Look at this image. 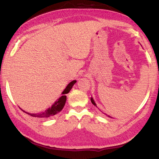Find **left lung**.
I'll use <instances>...</instances> for the list:
<instances>
[{
  "label": "left lung",
  "mask_w": 159,
  "mask_h": 159,
  "mask_svg": "<svg viewBox=\"0 0 159 159\" xmlns=\"http://www.w3.org/2000/svg\"><path fill=\"white\" fill-rule=\"evenodd\" d=\"M90 100H91V102H92V103L93 104V105H94V106H95V107H97V108H98V109L99 110V111H100L101 112L103 113V111H102L100 109H99L98 107V106H97V104H96V103H95V100H94V99H93V98H92V97H91V98H90ZM106 115H107V116H108V117H109V118H112L111 116H109V115H107V114H106Z\"/></svg>",
  "instance_id": "8db88e82"
}]
</instances>
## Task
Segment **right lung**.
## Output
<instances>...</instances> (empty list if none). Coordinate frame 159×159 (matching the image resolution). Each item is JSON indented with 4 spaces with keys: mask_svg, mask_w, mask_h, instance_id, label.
Here are the masks:
<instances>
[{
    "mask_svg": "<svg viewBox=\"0 0 159 159\" xmlns=\"http://www.w3.org/2000/svg\"><path fill=\"white\" fill-rule=\"evenodd\" d=\"M76 83V80H72L71 82H70L67 86L66 87L65 89L64 90V91L62 93H61V95L60 98L57 99V101H55V103H54L52 107H50V108L47 109L45 111H41V112H39V113H36V114H31V113H29V112H26L25 111H22L24 112H25L26 114H27L33 117H38V118H48V117H51V116H53L56 115L58 113H60L62 109L64 108V105H65V103H66V94L69 93V91L71 90L72 87H73V85L75 84V83Z\"/></svg>",
    "mask_w": 159,
    "mask_h": 159,
    "instance_id": "1",
    "label": "right lung"
}]
</instances>
